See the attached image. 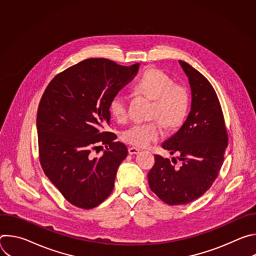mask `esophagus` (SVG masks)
<instances>
[{
    "mask_svg": "<svg viewBox=\"0 0 256 256\" xmlns=\"http://www.w3.org/2000/svg\"><path fill=\"white\" fill-rule=\"evenodd\" d=\"M140 153V149L136 148V147H130L128 148V154L130 155H136V154H138Z\"/></svg>",
    "mask_w": 256,
    "mask_h": 256,
    "instance_id": "obj_1",
    "label": "esophagus"
}]
</instances>
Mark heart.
Here are the masks:
<instances>
[{"label": "heart", "instance_id": "obj_1", "mask_svg": "<svg viewBox=\"0 0 256 256\" xmlns=\"http://www.w3.org/2000/svg\"><path fill=\"white\" fill-rule=\"evenodd\" d=\"M136 88L154 99L152 116L161 118L169 126L178 124L184 118L188 108V93L184 87L174 84L164 72L150 68L144 72L136 82ZM109 110L118 120L122 122L128 116V98L118 92L109 102ZM164 136V128L159 120L150 122H138L126 130L122 138L136 147H148Z\"/></svg>", "mask_w": 256, "mask_h": 256}]
</instances>
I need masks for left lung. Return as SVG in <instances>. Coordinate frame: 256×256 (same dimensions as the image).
Returning a JSON list of instances; mask_svg holds the SVG:
<instances>
[{"instance_id":"1","label":"left lung","mask_w":256,"mask_h":256,"mask_svg":"<svg viewBox=\"0 0 256 256\" xmlns=\"http://www.w3.org/2000/svg\"><path fill=\"white\" fill-rule=\"evenodd\" d=\"M179 64L190 86V110L162 148L171 155L179 154L181 166L175 168L169 159L156 155L155 165L148 174L151 190L170 206L190 204L212 186L228 146L223 112L212 86L190 64L184 60Z\"/></svg>"}]
</instances>
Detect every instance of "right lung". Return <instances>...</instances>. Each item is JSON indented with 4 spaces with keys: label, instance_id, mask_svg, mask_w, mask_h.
Returning a JSON list of instances; mask_svg holds the SVG:
<instances>
[{
    "label": "right lung",
    "instance_id": "1",
    "mask_svg": "<svg viewBox=\"0 0 256 256\" xmlns=\"http://www.w3.org/2000/svg\"><path fill=\"white\" fill-rule=\"evenodd\" d=\"M140 64L124 66L106 58H87L56 75L38 110L42 167L64 198L89 210L112 194L120 163L128 156L110 124L109 102L138 72ZM106 150L93 158L92 150Z\"/></svg>",
    "mask_w": 256,
    "mask_h": 256
}]
</instances>
